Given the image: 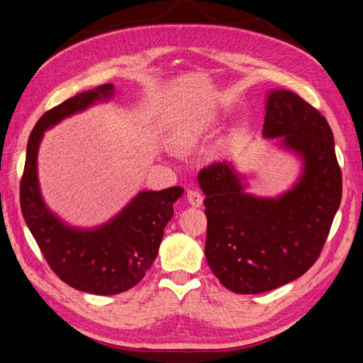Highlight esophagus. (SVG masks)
<instances>
[{"instance_id": "1", "label": "esophagus", "mask_w": 363, "mask_h": 363, "mask_svg": "<svg viewBox=\"0 0 363 363\" xmlns=\"http://www.w3.org/2000/svg\"><path fill=\"white\" fill-rule=\"evenodd\" d=\"M188 202L191 206L199 208L203 202V196L199 191H188Z\"/></svg>"}]
</instances>
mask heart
I'll list each match as a JSON object with an SVG mask.
<instances>
[{
    "label": "heart",
    "mask_w": 363,
    "mask_h": 363,
    "mask_svg": "<svg viewBox=\"0 0 363 363\" xmlns=\"http://www.w3.org/2000/svg\"><path fill=\"white\" fill-rule=\"evenodd\" d=\"M214 119L209 116H200L189 119L175 128L171 135V147L177 152H184L197 147L206 136L211 133Z\"/></svg>",
    "instance_id": "obj_1"
}]
</instances>
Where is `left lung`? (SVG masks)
Masks as SVG:
<instances>
[{
	"mask_svg": "<svg viewBox=\"0 0 363 363\" xmlns=\"http://www.w3.org/2000/svg\"><path fill=\"white\" fill-rule=\"evenodd\" d=\"M264 138L301 160L294 186L277 197L247 192L231 161L200 171L206 196L205 256L220 283L236 294H262L308 272L321 253L342 200V171L325 116L300 96L270 90Z\"/></svg>",
	"mask_w": 363,
	"mask_h": 363,
	"instance_id": "left-lung-1",
	"label": "left lung"
}]
</instances>
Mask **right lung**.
Here are the masks:
<instances>
[{"instance_id":"right-lung-1","label":"right lung","mask_w":363,"mask_h":363,"mask_svg":"<svg viewBox=\"0 0 363 363\" xmlns=\"http://www.w3.org/2000/svg\"><path fill=\"white\" fill-rule=\"evenodd\" d=\"M113 94V84H104L46 111L29 136L20 184L23 217L46 262L63 283L93 295H116L140 283L155 261L174 203L183 194L180 186L141 191L113 219L84 230L71 227L46 206L37 174L45 130Z\"/></svg>"}]
</instances>
